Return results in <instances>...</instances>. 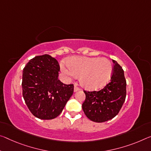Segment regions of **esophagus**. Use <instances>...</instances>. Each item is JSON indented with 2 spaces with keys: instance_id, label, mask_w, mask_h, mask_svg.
Wrapping results in <instances>:
<instances>
[{
  "instance_id": "esophagus-1",
  "label": "esophagus",
  "mask_w": 151,
  "mask_h": 151,
  "mask_svg": "<svg viewBox=\"0 0 151 151\" xmlns=\"http://www.w3.org/2000/svg\"><path fill=\"white\" fill-rule=\"evenodd\" d=\"M80 88H78L76 87V85H75V87H74V92H76V91H80Z\"/></svg>"
}]
</instances>
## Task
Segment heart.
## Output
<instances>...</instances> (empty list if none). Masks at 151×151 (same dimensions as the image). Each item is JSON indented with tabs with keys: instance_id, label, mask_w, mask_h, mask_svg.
I'll list each match as a JSON object with an SVG mask.
<instances>
[{
	"instance_id": "1",
	"label": "heart",
	"mask_w": 151,
	"mask_h": 151,
	"mask_svg": "<svg viewBox=\"0 0 151 151\" xmlns=\"http://www.w3.org/2000/svg\"><path fill=\"white\" fill-rule=\"evenodd\" d=\"M63 73L71 77L79 76L80 85L87 90L94 91L104 87L113 73L111 62L106 58L74 56L62 63Z\"/></svg>"
}]
</instances>
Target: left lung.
Instances as JSON below:
<instances>
[{"label":"left lung","mask_w":151,"mask_h":151,"mask_svg":"<svg viewBox=\"0 0 151 151\" xmlns=\"http://www.w3.org/2000/svg\"><path fill=\"white\" fill-rule=\"evenodd\" d=\"M111 81L99 91H84L85 101L82 108L87 118L95 122H104L119 113L126 96L124 72L116 60Z\"/></svg>","instance_id":"obj_1"}]
</instances>
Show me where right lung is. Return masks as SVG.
<instances>
[{
	"label": "right lung",
	"instance_id": "add662e5",
	"mask_svg": "<svg viewBox=\"0 0 151 151\" xmlns=\"http://www.w3.org/2000/svg\"><path fill=\"white\" fill-rule=\"evenodd\" d=\"M60 67L47 54L30 60L23 70V96L33 116L52 119L59 116L73 93V85L58 79Z\"/></svg>",
	"mask_w": 151,
	"mask_h": 151
}]
</instances>
